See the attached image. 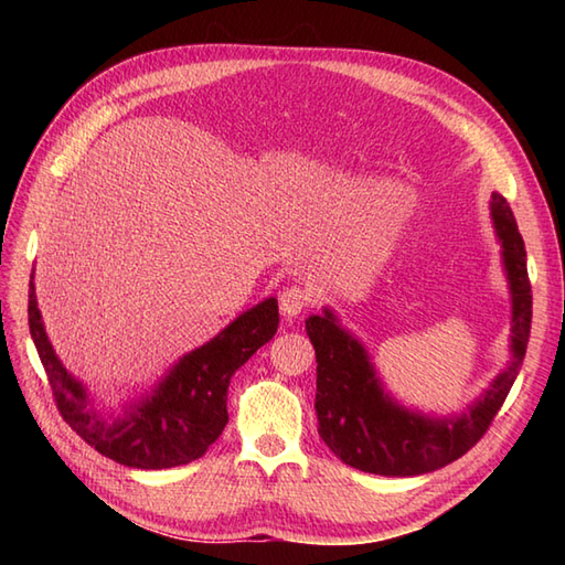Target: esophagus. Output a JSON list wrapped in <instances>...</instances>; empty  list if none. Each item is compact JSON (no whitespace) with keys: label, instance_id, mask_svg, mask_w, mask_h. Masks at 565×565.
I'll return each mask as SVG.
<instances>
[{"label":"esophagus","instance_id":"34e87169","mask_svg":"<svg viewBox=\"0 0 565 565\" xmlns=\"http://www.w3.org/2000/svg\"><path fill=\"white\" fill-rule=\"evenodd\" d=\"M310 301H313V298H310V291L303 289V286H286L279 296V308L284 316L296 318L303 313V310L310 306Z\"/></svg>","mask_w":565,"mask_h":565}]
</instances>
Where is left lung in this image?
I'll list each match as a JSON object with an SVG mask.
<instances>
[{
  "label": "left lung",
  "instance_id": "left-lung-1",
  "mask_svg": "<svg viewBox=\"0 0 565 565\" xmlns=\"http://www.w3.org/2000/svg\"><path fill=\"white\" fill-rule=\"evenodd\" d=\"M490 218L502 245V264L512 296V362L466 413L429 417L407 411L383 391L364 344L340 326L330 308L306 320L318 362V435L347 466L376 476L437 471L471 449L505 403L530 342L532 284L518 221L500 194H493L490 201Z\"/></svg>",
  "mask_w": 565,
  "mask_h": 565
}]
</instances>
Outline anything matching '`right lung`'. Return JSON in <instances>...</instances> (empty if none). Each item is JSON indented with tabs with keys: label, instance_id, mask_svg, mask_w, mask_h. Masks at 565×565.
Returning <instances> with one entry per match:
<instances>
[{
	"label": "right lung",
	"instance_id": "right-lung-1",
	"mask_svg": "<svg viewBox=\"0 0 565 565\" xmlns=\"http://www.w3.org/2000/svg\"><path fill=\"white\" fill-rule=\"evenodd\" d=\"M29 328L53 398L65 423L106 459L130 468H172L201 459L227 425V386L235 371L267 344L279 328L276 298H264L199 350L184 354L152 393L124 407L118 417L94 411L89 391L70 374L47 340L33 276Z\"/></svg>",
	"mask_w": 565,
	"mask_h": 565
}]
</instances>
